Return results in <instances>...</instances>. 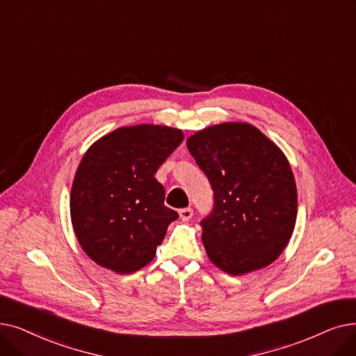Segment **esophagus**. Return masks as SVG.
<instances>
[{
	"instance_id": "1",
	"label": "esophagus",
	"mask_w": 356,
	"mask_h": 356,
	"mask_svg": "<svg viewBox=\"0 0 356 356\" xmlns=\"http://www.w3.org/2000/svg\"><path fill=\"white\" fill-rule=\"evenodd\" d=\"M179 215H180V218L183 221H189L193 216V209L192 208H183V209L179 211Z\"/></svg>"
}]
</instances>
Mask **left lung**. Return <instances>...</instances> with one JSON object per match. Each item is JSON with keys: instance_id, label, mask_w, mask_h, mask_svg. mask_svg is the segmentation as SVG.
I'll return each mask as SVG.
<instances>
[{"instance_id": "obj_1", "label": "left lung", "mask_w": 356, "mask_h": 356, "mask_svg": "<svg viewBox=\"0 0 356 356\" xmlns=\"http://www.w3.org/2000/svg\"><path fill=\"white\" fill-rule=\"evenodd\" d=\"M186 145L213 191V209L200 221L209 260L234 276L273 264L291 240L298 209L282 149L245 122L208 127Z\"/></svg>"}]
</instances>
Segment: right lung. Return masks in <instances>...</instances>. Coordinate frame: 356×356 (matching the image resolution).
<instances>
[{"label": "right lung", "instance_id": "1", "mask_svg": "<svg viewBox=\"0 0 356 356\" xmlns=\"http://www.w3.org/2000/svg\"><path fill=\"white\" fill-rule=\"evenodd\" d=\"M183 138L181 129L141 123L106 134L86 151L70 212L76 240L99 266L132 273L156 256L179 213L164 205L154 175Z\"/></svg>", "mask_w": 356, "mask_h": 356}]
</instances>
